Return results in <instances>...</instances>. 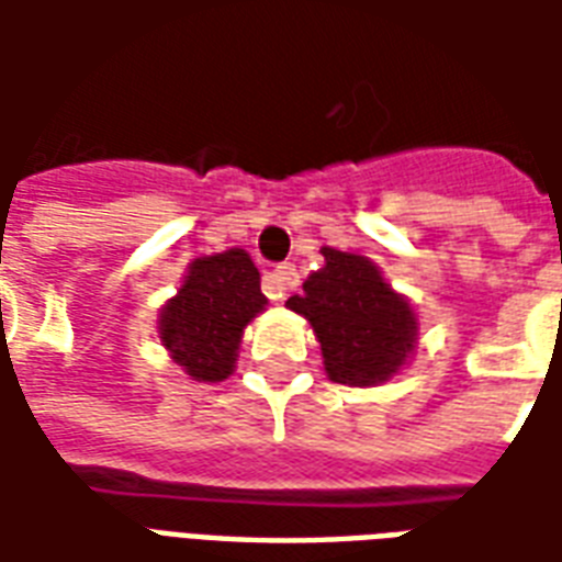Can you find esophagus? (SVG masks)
<instances>
[{
    "mask_svg": "<svg viewBox=\"0 0 562 562\" xmlns=\"http://www.w3.org/2000/svg\"><path fill=\"white\" fill-rule=\"evenodd\" d=\"M297 285V270H294V265H277V268L270 270L268 282H265V292H268V297H273V301H282L285 297V292L289 289H294Z\"/></svg>",
    "mask_w": 562,
    "mask_h": 562,
    "instance_id": "obj_1",
    "label": "esophagus"
}]
</instances>
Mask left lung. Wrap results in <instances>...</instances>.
Instances as JSON below:
<instances>
[{
	"label": "left lung",
	"mask_w": 562,
	"mask_h": 562,
	"mask_svg": "<svg viewBox=\"0 0 562 562\" xmlns=\"http://www.w3.org/2000/svg\"><path fill=\"white\" fill-rule=\"evenodd\" d=\"M325 268L289 297L294 313L313 325L325 370L340 385H376L394 376L413 352L415 322L406 297L391 292L373 261L340 249H322Z\"/></svg>",
	"instance_id": "left-lung-1"
}]
</instances>
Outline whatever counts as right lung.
<instances>
[{
	"label": "right lung",
	"instance_id": "right-lung-1",
	"mask_svg": "<svg viewBox=\"0 0 562 562\" xmlns=\"http://www.w3.org/2000/svg\"><path fill=\"white\" fill-rule=\"evenodd\" d=\"M265 304L258 268L244 249L195 258L183 289L161 310V346L192 379L222 382L234 370L244 328Z\"/></svg>",
	"mask_w": 562,
	"mask_h": 562
}]
</instances>
